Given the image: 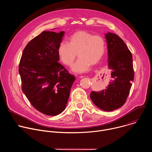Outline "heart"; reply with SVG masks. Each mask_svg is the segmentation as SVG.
Returning a JSON list of instances; mask_svg holds the SVG:
<instances>
[{"mask_svg":"<svg viewBox=\"0 0 152 152\" xmlns=\"http://www.w3.org/2000/svg\"><path fill=\"white\" fill-rule=\"evenodd\" d=\"M105 50L106 42L102 36L79 31L69 37L68 43H60L58 55L62 63L71 66L77 53L79 59L73 65L72 70L77 73H83L89 69L91 65H95L100 61Z\"/></svg>","mask_w":152,"mask_h":152,"instance_id":"heart-1","label":"heart"}]
</instances>
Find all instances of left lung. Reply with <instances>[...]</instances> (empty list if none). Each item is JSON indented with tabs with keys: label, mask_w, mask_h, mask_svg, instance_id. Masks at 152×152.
Masks as SVG:
<instances>
[{
	"label": "left lung",
	"mask_w": 152,
	"mask_h": 152,
	"mask_svg": "<svg viewBox=\"0 0 152 152\" xmlns=\"http://www.w3.org/2000/svg\"><path fill=\"white\" fill-rule=\"evenodd\" d=\"M105 38L108 53V67L112 70L110 84L99 91H93L90 97L94 104L105 111H112L126 102L134 77L132 55L123 40L108 32Z\"/></svg>",
	"instance_id": "8db88e82"
}]
</instances>
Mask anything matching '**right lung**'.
Segmentation results:
<instances>
[{"instance_id": "add662e5", "label": "right lung", "mask_w": 152, "mask_h": 152, "mask_svg": "<svg viewBox=\"0 0 152 152\" xmlns=\"http://www.w3.org/2000/svg\"><path fill=\"white\" fill-rule=\"evenodd\" d=\"M64 35V31L42 32L26 45L19 64L23 93L34 107L48 115L66 109L75 80L58 62V48Z\"/></svg>"}]
</instances>
